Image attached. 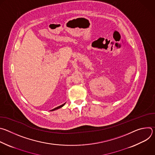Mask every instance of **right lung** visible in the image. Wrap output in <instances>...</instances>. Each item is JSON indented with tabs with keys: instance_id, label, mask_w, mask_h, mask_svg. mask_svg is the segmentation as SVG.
Instances as JSON below:
<instances>
[{
	"instance_id": "right-lung-1",
	"label": "right lung",
	"mask_w": 155,
	"mask_h": 155,
	"mask_svg": "<svg viewBox=\"0 0 155 155\" xmlns=\"http://www.w3.org/2000/svg\"><path fill=\"white\" fill-rule=\"evenodd\" d=\"M65 103H64V104H62V105H60V106H59V107H56L55 108H54V109H53V110H51V111H53V110H57V109H58V108H61L62 107H63L64 105V104H65Z\"/></svg>"
}]
</instances>
